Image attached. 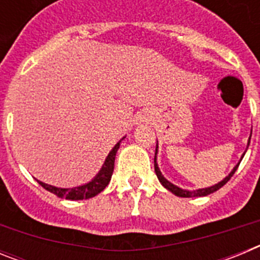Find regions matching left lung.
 Returning a JSON list of instances; mask_svg holds the SVG:
<instances>
[{"mask_svg":"<svg viewBox=\"0 0 260 260\" xmlns=\"http://www.w3.org/2000/svg\"><path fill=\"white\" fill-rule=\"evenodd\" d=\"M250 138H251V137H250ZM250 138H249V142H247V147H249V143H250ZM245 152H246V151H245ZM156 155H157V144H156L155 160H153V161H155L156 176H157V178H158V181H160V183H161V185L164 186L165 189L169 190V191H171V192H173V194L177 195V197H181V198H192V197H206V195L212 194V192L217 191V190H219L220 187H222V186H224L225 183H226L229 180H231V177L233 176L234 172L237 171L238 165H240L241 160H242V157H243V155H245V153H243L242 157H241L240 162H238V164L233 168V171H232L231 173L228 174V176L225 177L224 180L220 181V182L216 183V185L211 186V187H206V189H198V190H185V189H181V187H178V186H176V185H173V183H172V182H169V181H168L167 178H165V177L162 176L161 172H160V169H158L157 162H156Z\"/></svg>","mask_w":260,"mask_h":260,"instance_id":"8db88e82","label":"left lung"}]
</instances>
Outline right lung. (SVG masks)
Instances as JSON below:
<instances>
[{"mask_svg": "<svg viewBox=\"0 0 260 260\" xmlns=\"http://www.w3.org/2000/svg\"><path fill=\"white\" fill-rule=\"evenodd\" d=\"M125 138V137H123ZM122 138V139H123ZM121 139V141H122ZM121 141L113 147V150L110 151L108 157L105 158L104 164H103L102 169L96 174V177L92 181H89L88 183H84L82 186H77V187H71V189H62V187H56V186L48 185V183L41 182L38 180L45 190L50 191L52 194H56L58 198H65L69 201H83V199H89L98 195L99 192H102L109 183L112 174L114 171V158H116V153L119 148Z\"/></svg>", "mask_w": 260, "mask_h": 260, "instance_id": "obj_1", "label": "right lung"}]
</instances>
